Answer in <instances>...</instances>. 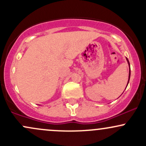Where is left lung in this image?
I'll return each mask as SVG.
<instances>
[{
	"mask_svg": "<svg viewBox=\"0 0 146 146\" xmlns=\"http://www.w3.org/2000/svg\"><path fill=\"white\" fill-rule=\"evenodd\" d=\"M126 60H127V62H128V65H129V68H130V70H129V75H128V83H127V86H128V83H129V80H130V62H129V61H128V58H126ZM127 87V86H126Z\"/></svg>",
	"mask_w": 146,
	"mask_h": 146,
	"instance_id": "8db88e82",
	"label": "left lung"
}]
</instances>
